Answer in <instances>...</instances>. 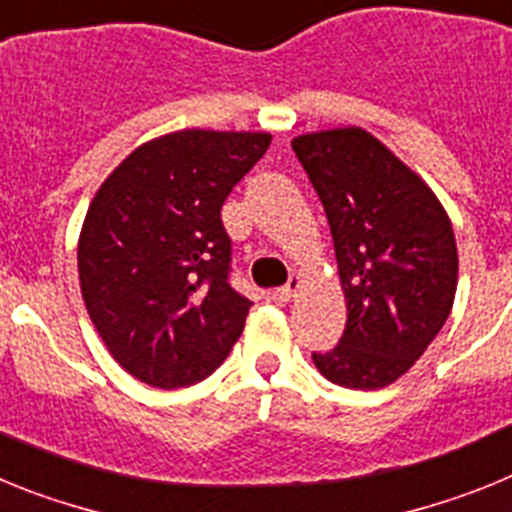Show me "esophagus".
I'll use <instances>...</instances> for the list:
<instances>
[{"label":"esophagus","instance_id":"obj_1","mask_svg":"<svg viewBox=\"0 0 512 512\" xmlns=\"http://www.w3.org/2000/svg\"><path fill=\"white\" fill-rule=\"evenodd\" d=\"M300 289H302V277H300V274H292V277H289V282L284 284V287H279L277 292H274V297H277V300H282V302H289L292 297L297 295V292H300Z\"/></svg>","mask_w":512,"mask_h":512}]
</instances>
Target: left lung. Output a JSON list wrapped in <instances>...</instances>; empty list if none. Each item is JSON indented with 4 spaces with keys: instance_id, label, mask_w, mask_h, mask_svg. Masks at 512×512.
<instances>
[{
    "instance_id": "left-lung-1",
    "label": "left lung",
    "mask_w": 512,
    "mask_h": 512,
    "mask_svg": "<svg viewBox=\"0 0 512 512\" xmlns=\"http://www.w3.org/2000/svg\"><path fill=\"white\" fill-rule=\"evenodd\" d=\"M292 151L328 215L346 330L312 354L328 382L382 390L423 356L454 307L459 256L433 189L364 128L297 135Z\"/></svg>"
}]
</instances>
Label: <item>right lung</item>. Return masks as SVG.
<instances>
[{"label":"right lung","instance_id":"add662e5","mask_svg":"<svg viewBox=\"0 0 512 512\" xmlns=\"http://www.w3.org/2000/svg\"><path fill=\"white\" fill-rule=\"evenodd\" d=\"M269 133L176 130L102 182L79 235V282L112 359L140 382H202L241 338L253 302L228 282L225 197Z\"/></svg>","mask_w":512,"mask_h":512}]
</instances>
